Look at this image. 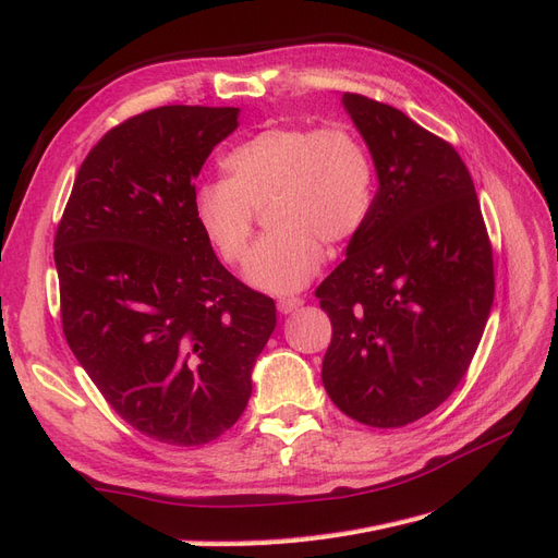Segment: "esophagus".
<instances>
[{"label":"esophagus","mask_w":558,"mask_h":558,"mask_svg":"<svg viewBox=\"0 0 558 558\" xmlns=\"http://www.w3.org/2000/svg\"><path fill=\"white\" fill-rule=\"evenodd\" d=\"M302 305H305V300L295 298V295H291V298H279V300H277V310H279L281 314H293V312L300 310Z\"/></svg>","instance_id":"1"}]
</instances>
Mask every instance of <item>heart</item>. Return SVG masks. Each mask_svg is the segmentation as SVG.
Masks as SVG:
<instances>
[{"label": "heart", "mask_w": 558, "mask_h": 558, "mask_svg": "<svg viewBox=\"0 0 558 558\" xmlns=\"http://www.w3.org/2000/svg\"><path fill=\"white\" fill-rule=\"evenodd\" d=\"M228 179L193 195L195 218L228 265L248 258L256 211L272 228L253 251L246 277L260 291H300L324 263V244L359 234L375 199V165L347 125H279L253 134L223 158Z\"/></svg>", "instance_id": "heart-1"}]
</instances>
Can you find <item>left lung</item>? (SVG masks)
I'll list each match as a JSON object with an SVG mask.
<instances>
[{
	"label": "left lung",
	"mask_w": 558,
	"mask_h": 558,
	"mask_svg": "<svg viewBox=\"0 0 558 558\" xmlns=\"http://www.w3.org/2000/svg\"><path fill=\"white\" fill-rule=\"evenodd\" d=\"M342 102L373 154L379 189L347 258L320 281L330 316V400L373 428L430 414L465 377L494 305V251L459 150L400 109Z\"/></svg>",
	"instance_id": "left-lung-1"
}]
</instances>
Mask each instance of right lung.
<instances>
[{"label":"right lung","mask_w":558,"mask_h":558,"mask_svg":"<svg viewBox=\"0 0 558 558\" xmlns=\"http://www.w3.org/2000/svg\"><path fill=\"white\" fill-rule=\"evenodd\" d=\"M234 107L172 105L111 128L83 160L56 232L66 344L99 393L158 442L216 440L251 398L275 300L218 263L193 179Z\"/></svg>","instance_id":"right-lung-1"}]
</instances>
